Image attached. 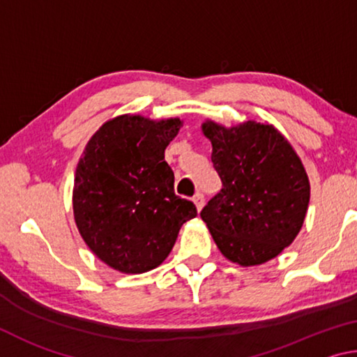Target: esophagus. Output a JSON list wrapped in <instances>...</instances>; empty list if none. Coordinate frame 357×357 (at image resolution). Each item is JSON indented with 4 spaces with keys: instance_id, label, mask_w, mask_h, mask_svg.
I'll use <instances>...</instances> for the list:
<instances>
[{
    "instance_id": "1",
    "label": "esophagus",
    "mask_w": 357,
    "mask_h": 357,
    "mask_svg": "<svg viewBox=\"0 0 357 357\" xmlns=\"http://www.w3.org/2000/svg\"><path fill=\"white\" fill-rule=\"evenodd\" d=\"M192 200H193V203H195V206H197L198 211H200V209L203 208V204H204V195H203L202 192H197L195 195H193Z\"/></svg>"
}]
</instances>
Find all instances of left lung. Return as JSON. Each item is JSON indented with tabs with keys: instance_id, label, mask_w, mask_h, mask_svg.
<instances>
[{
	"instance_id": "8db88e82",
	"label": "left lung",
	"mask_w": 357,
	"mask_h": 357,
	"mask_svg": "<svg viewBox=\"0 0 357 357\" xmlns=\"http://www.w3.org/2000/svg\"><path fill=\"white\" fill-rule=\"evenodd\" d=\"M222 189L202 209L229 261L255 266L293 243L304 223L310 184L298 154L273 126L247 121L225 129L206 121Z\"/></svg>"
}]
</instances>
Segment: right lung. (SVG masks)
<instances>
[{
	"label": "right lung",
	"instance_id": "1",
	"mask_svg": "<svg viewBox=\"0 0 357 357\" xmlns=\"http://www.w3.org/2000/svg\"><path fill=\"white\" fill-rule=\"evenodd\" d=\"M179 119L123 114L96 132L78 160L74 215L84 243L110 268L142 274L172 252L183 223L197 215L174 193L165 148Z\"/></svg>",
	"mask_w": 357,
	"mask_h": 357
}]
</instances>
